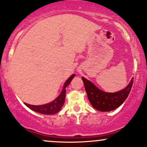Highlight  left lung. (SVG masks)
Wrapping results in <instances>:
<instances>
[{"instance_id":"left-lung-1","label":"left lung","mask_w":147,"mask_h":147,"mask_svg":"<svg viewBox=\"0 0 147 147\" xmlns=\"http://www.w3.org/2000/svg\"><path fill=\"white\" fill-rule=\"evenodd\" d=\"M88 98L91 104L96 110L106 112L118 108L129 95L133 84V78L127 87L115 93L103 92L96 87L92 82L84 78H82Z\"/></svg>"}]
</instances>
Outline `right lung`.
Returning a JSON list of instances; mask_svg holds the SVG:
<instances>
[{"label":"right lung","mask_w":147,"mask_h":147,"mask_svg":"<svg viewBox=\"0 0 147 147\" xmlns=\"http://www.w3.org/2000/svg\"><path fill=\"white\" fill-rule=\"evenodd\" d=\"M75 76V74L71 75L69 78L67 79V81L65 83L62 92L58 96V98L54 100L53 101L51 102V103H47V104L41 105V106H34V105H30L27 104V103H24L27 107L29 108L30 109L33 110L34 111H36L39 113L44 114V115H51V114L57 113L59 112L60 110L61 109L62 106H63L65 102V94H66V87L69 85L70 82L72 81V79Z\"/></svg>","instance_id":"add662e5"}]
</instances>
